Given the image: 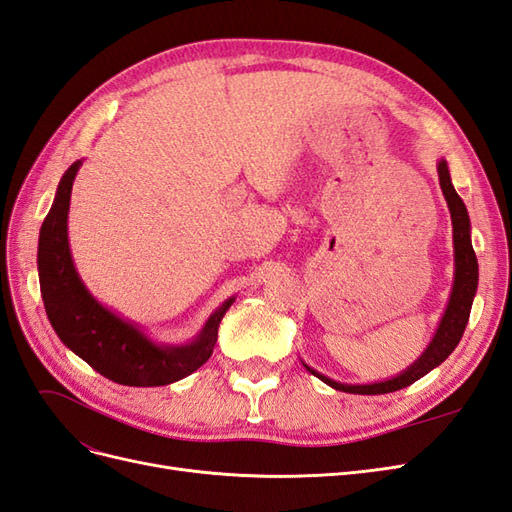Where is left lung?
<instances>
[{"label":"left lung","instance_id":"obj_1","mask_svg":"<svg viewBox=\"0 0 512 512\" xmlns=\"http://www.w3.org/2000/svg\"><path fill=\"white\" fill-rule=\"evenodd\" d=\"M438 175H440V185L444 198L448 203V209H451V218H453V243H455V286H453V294L451 301H448L446 314L440 322V329L433 337V342L429 344V348L423 352L421 359H418L412 367H408V371L404 374L386 380V382H378V384H365V386H350V384H339L327 376L318 374V371L309 369L314 376H318L322 382H327L329 386L337 391L344 393H354V395H384V393H393L399 389H406V386L414 384L418 378H423L425 374L433 367H438L448 354H451L459 339L466 331V324L470 318V309H472V301H474V292L478 286V260L474 254V247L470 241V218H468V209L463 205V200L459 198V194L455 192L453 183H451V175H448V166L442 160L438 164Z\"/></svg>","mask_w":512,"mask_h":512}]
</instances>
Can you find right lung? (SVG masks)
Masks as SVG:
<instances>
[{
	"label": "right lung",
	"mask_w": 512,
	"mask_h": 512,
	"mask_svg": "<svg viewBox=\"0 0 512 512\" xmlns=\"http://www.w3.org/2000/svg\"><path fill=\"white\" fill-rule=\"evenodd\" d=\"M79 168L81 162H74L61 177L55 203L40 228V290L55 333L87 365L117 384L164 386L190 376L209 361L218 342V327L232 299L209 318L194 344L181 348L153 346L132 324L94 301L74 271L68 247L70 194Z\"/></svg>",
	"instance_id": "obj_1"
}]
</instances>
